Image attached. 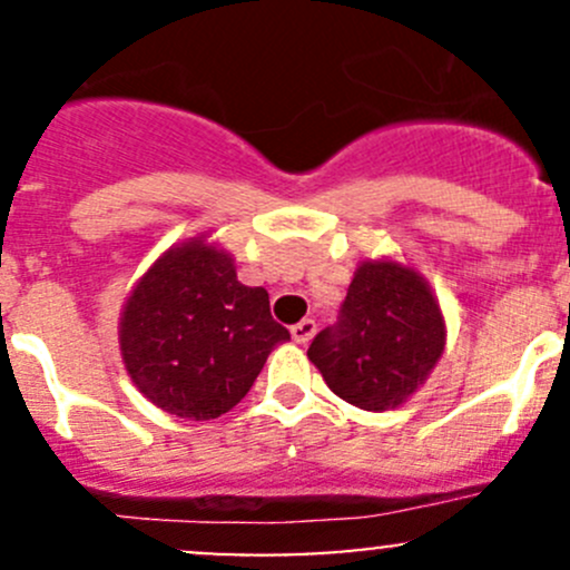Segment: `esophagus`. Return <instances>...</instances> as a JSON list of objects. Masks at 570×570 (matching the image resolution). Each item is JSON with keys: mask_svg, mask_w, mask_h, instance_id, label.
Returning <instances> with one entry per match:
<instances>
[{"mask_svg": "<svg viewBox=\"0 0 570 570\" xmlns=\"http://www.w3.org/2000/svg\"><path fill=\"white\" fill-rule=\"evenodd\" d=\"M314 333H317V322L314 320H301L297 325H292V338L297 344H308L314 338Z\"/></svg>", "mask_w": 570, "mask_h": 570, "instance_id": "obj_1", "label": "esophagus"}]
</instances>
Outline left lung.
I'll list each match as a JSON object with an SVG mask.
<instances>
[{
    "instance_id": "8db88e82",
    "label": "left lung",
    "mask_w": 570,
    "mask_h": 570,
    "mask_svg": "<svg viewBox=\"0 0 570 570\" xmlns=\"http://www.w3.org/2000/svg\"><path fill=\"white\" fill-rule=\"evenodd\" d=\"M444 336L439 303L416 273L366 262L336 322L314 336L308 358L344 402L389 411L422 386L444 353Z\"/></svg>"
}]
</instances>
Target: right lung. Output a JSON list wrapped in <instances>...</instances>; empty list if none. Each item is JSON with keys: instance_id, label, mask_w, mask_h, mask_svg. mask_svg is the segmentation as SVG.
I'll return each instance as SVG.
<instances>
[{"instance_id": "add662e5", "label": "right lung", "mask_w": 570, "mask_h": 570, "mask_svg": "<svg viewBox=\"0 0 570 570\" xmlns=\"http://www.w3.org/2000/svg\"><path fill=\"white\" fill-rule=\"evenodd\" d=\"M286 338L267 289L239 284L232 258L200 239L165 253L120 317V353L135 386L195 422L232 411Z\"/></svg>"}]
</instances>
